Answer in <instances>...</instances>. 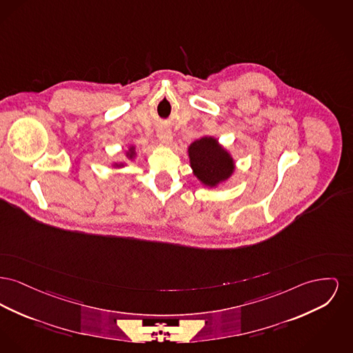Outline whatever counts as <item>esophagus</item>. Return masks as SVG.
Wrapping results in <instances>:
<instances>
[{"label":"esophagus","instance_id":"esophagus-1","mask_svg":"<svg viewBox=\"0 0 353 353\" xmlns=\"http://www.w3.org/2000/svg\"><path fill=\"white\" fill-rule=\"evenodd\" d=\"M157 137H159V140H160V143H163V144H170L172 143V140H173V136H172V132L170 130H168V129H160L159 132H157Z\"/></svg>","mask_w":353,"mask_h":353}]
</instances>
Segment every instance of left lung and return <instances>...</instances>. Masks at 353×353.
Listing matches in <instances>:
<instances>
[{
  "mask_svg": "<svg viewBox=\"0 0 353 353\" xmlns=\"http://www.w3.org/2000/svg\"><path fill=\"white\" fill-rule=\"evenodd\" d=\"M188 153L193 174L205 187H217L234 172L232 156L214 137L205 136L193 141L188 148Z\"/></svg>",
  "mask_w": 353,
  "mask_h": 353,
  "instance_id": "8db88e82",
  "label": "left lung"
}]
</instances>
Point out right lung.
<instances>
[{
    "instance_id": "add662e5",
    "label": "right lung",
    "mask_w": 353,
    "mask_h": 353,
    "mask_svg": "<svg viewBox=\"0 0 353 353\" xmlns=\"http://www.w3.org/2000/svg\"><path fill=\"white\" fill-rule=\"evenodd\" d=\"M134 154H136V152H134V146H130V148H129V150L126 152V157L132 160V159L134 157ZM114 166H116V168H121V166H124V164H123V163H120V164H114Z\"/></svg>"
}]
</instances>
